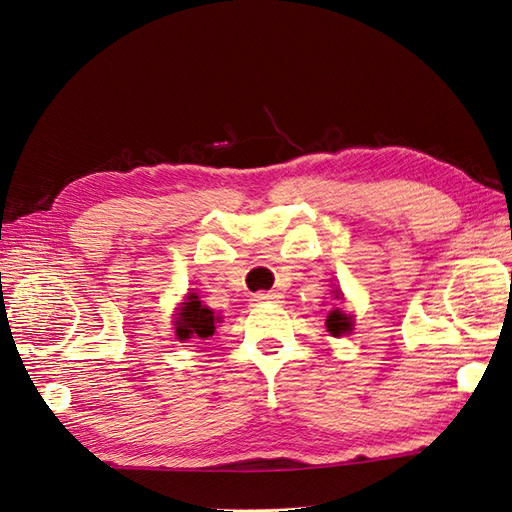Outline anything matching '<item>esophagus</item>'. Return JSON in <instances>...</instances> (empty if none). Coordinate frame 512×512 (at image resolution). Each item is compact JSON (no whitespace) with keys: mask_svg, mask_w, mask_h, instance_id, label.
<instances>
[{"mask_svg":"<svg viewBox=\"0 0 512 512\" xmlns=\"http://www.w3.org/2000/svg\"><path fill=\"white\" fill-rule=\"evenodd\" d=\"M280 295L276 291H260L254 295V302H276Z\"/></svg>","mask_w":512,"mask_h":512,"instance_id":"esophagus-1","label":"esophagus"}]
</instances>
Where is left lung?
Listing matches in <instances>:
<instances>
[{
    "label": "left lung",
    "mask_w": 512,
    "mask_h": 512,
    "mask_svg": "<svg viewBox=\"0 0 512 512\" xmlns=\"http://www.w3.org/2000/svg\"><path fill=\"white\" fill-rule=\"evenodd\" d=\"M350 326H352L350 324V317L346 313L339 311V309L331 311V315H328V320H326V331L331 333L333 337H339V335L348 333Z\"/></svg>",
    "instance_id": "8db88e82"
}]
</instances>
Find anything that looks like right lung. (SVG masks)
<instances>
[{
  "instance_id": "right-lung-1",
  "label": "right lung",
  "mask_w": 512,
  "mask_h": 512,
  "mask_svg": "<svg viewBox=\"0 0 512 512\" xmlns=\"http://www.w3.org/2000/svg\"><path fill=\"white\" fill-rule=\"evenodd\" d=\"M219 317H214V313L208 309V306H203L199 302L197 295H188V302H184L181 306L179 313H177V320H175V333L179 339H190V337H201L206 339L210 335H214V324H217Z\"/></svg>"
}]
</instances>
